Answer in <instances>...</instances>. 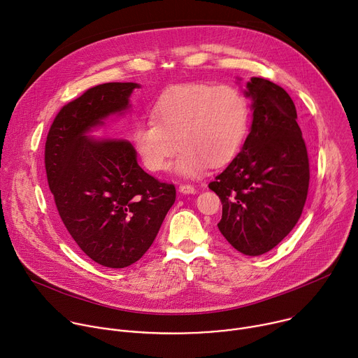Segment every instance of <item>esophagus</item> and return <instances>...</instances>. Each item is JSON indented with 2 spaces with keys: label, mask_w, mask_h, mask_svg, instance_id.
<instances>
[{
  "label": "esophagus",
  "mask_w": 358,
  "mask_h": 358,
  "mask_svg": "<svg viewBox=\"0 0 358 358\" xmlns=\"http://www.w3.org/2000/svg\"><path fill=\"white\" fill-rule=\"evenodd\" d=\"M178 191H180L181 194H195V192H196L195 187L191 185V184H181L180 188H178Z\"/></svg>",
  "instance_id": "esophagus-1"
}]
</instances>
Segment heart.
<instances>
[{
  "mask_svg": "<svg viewBox=\"0 0 358 358\" xmlns=\"http://www.w3.org/2000/svg\"><path fill=\"white\" fill-rule=\"evenodd\" d=\"M150 117L131 130L143 166L151 173L166 170L178 145L174 173L198 177L210 164L220 167L236 156L248 131L249 105L235 86L187 83L160 94Z\"/></svg>",
  "mask_w": 358,
  "mask_h": 358,
  "instance_id": "b5f03b06",
  "label": "heart"
}]
</instances>
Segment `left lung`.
<instances>
[{
	"label": "left lung",
	"mask_w": 358,
	"mask_h": 358,
	"mask_svg": "<svg viewBox=\"0 0 358 358\" xmlns=\"http://www.w3.org/2000/svg\"><path fill=\"white\" fill-rule=\"evenodd\" d=\"M243 94L252 101L249 134L238 156L208 187L222 202L218 228L224 238L241 253L258 257L297 224L310 174L287 92L268 79L252 78Z\"/></svg>",
	"instance_id": "obj_1"
}]
</instances>
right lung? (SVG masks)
<instances>
[{"instance_id": "add662e5", "label": "right lung", "mask_w": 358, "mask_h": 358, "mask_svg": "<svg viewBox=\"0 0 358 358\" xmlns=\"http://www.w3.org/2000/svg\"><path fill=\"white\" fill-rule=\"evenodd\" d=\"M138 83L94 86L61 109L45 144V169L61 220L96 264L122 269L155 242L176 201L173 184L148 176L124 138L89 136L129 113Z\"/></svg>"}]
</instances>
